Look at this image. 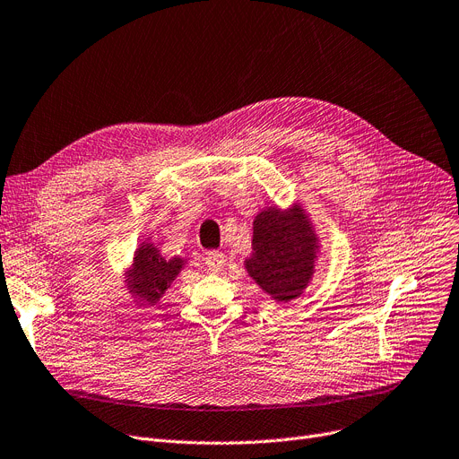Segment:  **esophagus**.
Masks as SVG:
<instances>
[{
  "label": "esophagus",
  "instance_id": "34e87169",
  "mask_svg": "<svg viewBox=\"0 0 459 459\" xmlns=\"http://www.w3.org/2000/svg\"><path fill=\"white\" fill-rule=\"evenodd\" d=\"M206 266H208V270H212V272H221L223 270V266H225V255L221 253V251H210L208 255H206Z\"/></svg>",
  "mask_w": 459,
  "mask_h": 459
}]
</instances>
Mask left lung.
<instances>
[{
	"label": "left lung",
	"mask_w": 459,
	"mask_h": 459,
	"mask_svg": "<svg viewBox=\"0 0 459 459\" xmlns=\"http://www.w3.org/2000/svg\"><path fill=\"white\" fill-rule=\"evenodd\" d=\"M318 255L321 240L304 206H270L255 215L251 255L244 268L272 300L287 304L306 292Z\"/></svg>",
	"instance_id": "1"
}]
</instances>
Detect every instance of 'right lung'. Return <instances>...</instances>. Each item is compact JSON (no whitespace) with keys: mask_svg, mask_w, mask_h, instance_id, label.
Segmentation results:
<instances>
[{"mask_svg":"<svg viewBox=\"0 0 459 459\" xmlns=\"http://www.w3.org/2000/svg\"><path fill=\"white\" fill-rule=\"evenodd\" d=\"M189 264L187 256H165L152 238H144L133 253L131 264L124 270V283L138 307L155 306Z\"/></svg>","mask_w":459,"mask_h":459,"instance_id":"add662e5","label":"right lung"}]
</instances>
